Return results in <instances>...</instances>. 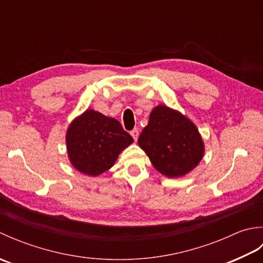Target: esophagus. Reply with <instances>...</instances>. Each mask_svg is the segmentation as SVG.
I'll return each mask as SVG.
<instances>
[{
	"instance_id": "esophagus-1",
	"label": "esophagus",
	"mask_w": 263,
	"mask_h": 263,
	"mask_svg": "<svg viewBox=\"0 0 263 263\" xmlns=\"http://www.w3.org/2000/svg\"><path fill=\"white\" fill-rule=\"evenodd\" d=\"M130 135L132 136V138L135 139V140L137 141L138 140V137H139V131H138V128H133V130L130 132Z\"/></svg>"
}]
</instances>
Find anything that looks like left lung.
Returning <instances> with one entry per match:
<instances>
[{
	"label": "left lung",
	"instance_id": "1",
	"mask_svg": "<svg viewBox=\"0 0 263 263\" xmlns=\"http://www.w3.org/2000/svg\"><path fill=\"white\" fill-rule=\"evenodd\" d=\"M138 143L155 168L171 178L186 175L204 154V143L194 123L166 105L152 110Z\"/></svg>",
	"mask_w": 263,
	"mask_h": 263
}]
</instances>
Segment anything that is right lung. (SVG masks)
Here are the masks:
<instances>
[{
  "mask_svg": "<svg viewBox=\"0 0 263 263\" xmlns=\"http://www.w3.org/2000/svg\"><path fill=\"white\" fill-rule=\"evenodd\" d=\"M65 141L72 166L82 174L98 176L113 167L133 138L113 117L87 109L71 122Z\"/></svg>",
  "mask_w": 263,
  "mask_h": 263,
  "instance_id": "right-lung-1",
  "label": "right lung"
}]
</instances>
